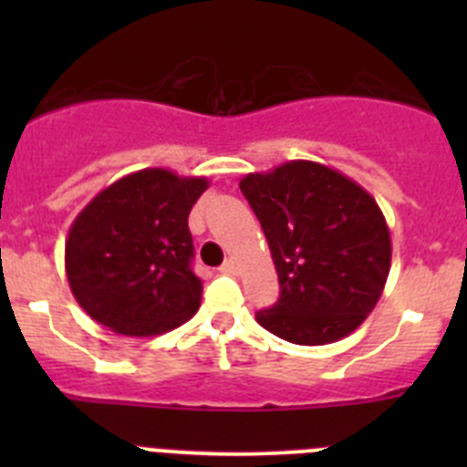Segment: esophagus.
Segmentation results:
<instances>
[{
  "label": "esophagus",
  "mask_w": 467,
  "mask_h": 467,
  "mask_svg": "<svg viewBox=\"0 0 467 467\" xmlns=\"http://www.w3.org/2000/svg\"><path fill=\"white\" fill-rule=\"evenodd\" d=\"M222 274H229V275H236L238 274V264L236 259H226L224 264H222Z\"/></svg>",
  "instance_id": "obj_1"
}]
</instances>
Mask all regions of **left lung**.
Listing matches in <instances>:
<instances>
[{
  "instance_id": "1",
  "label": "left lung",
  "mask_w": 467,
  "mask_h": 467,
  "mask_svg": "<svg viewBox=\"0 0 467 467\" xmlns=\"http://www.w3.org/2000/svg\"><path fill=\"white\" fill-rule=\"evenodd\" d=\"M253 205L278 271L280 296L257 313L271 334L299 346L348 337L374 311L390 271V231L374 196L316 161L250 172Z\"/></svg>"
}]
</instances>
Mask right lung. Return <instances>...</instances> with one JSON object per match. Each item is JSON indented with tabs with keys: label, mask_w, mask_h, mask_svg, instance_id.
<instances>
[{
	"label": "right lung",
	"mask_w": 467,
	"mask_h": 467,
	"mask_svg": "<svg viewBox=\"0 0 467 467\" xmlns=\"http://www.w3.org/2000/svg\"><path fill=\"white\" fill-rule=\"evenodd\" d=\"M205 177L144 168L121 177L77 214L65 274L79 306L123 337H154L187 323L203 283L192 271L189 213Z\"/></svg>",
	"instance_id": "obj_1"
}]
</instances>
